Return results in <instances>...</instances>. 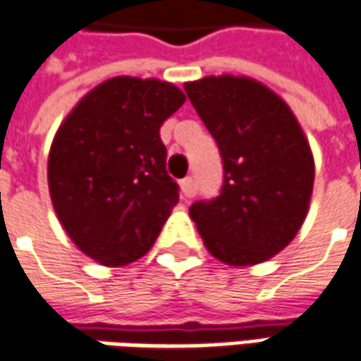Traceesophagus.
<instances>
[{"mask_svg": "<svg viewBox=\"0 0 361 361\" xmlns=\"http://www.w3.org/2000/svg\"><path fill=\"white\" fill-rule=\"evenodd\" d=\"M180 189L183 197H191L193 195V178H183L180 181Z\"/></svg>", "mask_w": 361, "mask_h": 361, "instance_id": "34e87169", "label": "esophagus"}]
</instances>
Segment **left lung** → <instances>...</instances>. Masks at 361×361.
<instances>
[{"instance_id": "8db88e82", "label": "left lung", "mask_w": 361, "mask_h": 361, "mask_svg": "<svg viewBox=\"0 0 361 361\" xmlns=\"http://www.w3.org/2000/svg\"><path fill=\"white\" fill-rule=\"evenodd\" d=\"M221 150V195L189 207L207 250L228 266L281 252L303 224L314 160L293 111L246 75H207L183 85Z\"/></svg>"}]
</instances>
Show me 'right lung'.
<instances>
[{
	"label": "right lung",
	"instance_id": "obj_1",
	"mask_svg": "<svg viewBox=\"0 0 361 361\" xmlns=\"http://www.w3.org/2000/svg\"><path fill=\"white\" fill-rule=\"evenodd\" d=\"M183 102L170 82L117 75L85 93L58 127L52 207L72 242L102 266L142 258L180 199L160 127Z\"/></svg>",
	"mask_w": 361,
	"mask_h": 361
}]
</instances>
